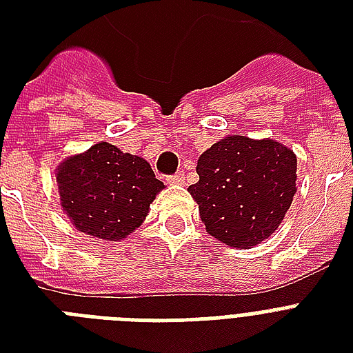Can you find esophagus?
I'll return each instance as SVG.
<instances>
[{"mask_svg": "<svg viewBox=\"0 0 353 353\" xmlns=\"http://www.w3.org/2000/svg\"><path fill=\"white\" fill-rule=\"evenodd\" d=\"M166 183H168V185H183V183H185V176L179 172V174H174V176L166 177Z\"/></svg>", "mask_w": 353, "mask_h": 353, "instance_id": "34e87169", "label": "esophagus"}]
</instances>
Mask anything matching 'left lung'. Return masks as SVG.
<instances>
[{"label":"left lung","mask_w":353,"mask_h":353,"mask_svg":"<svg viewBox=\"0 0 353 353\" xmlns=\"http://www.w3.org/2000/svg\"><path fill=\"white\" fill-rule=\"evenodd\" d=\"M199 181L188 187L205 229L234 249L273 234L296 192V157L273 139L231 135L198 159Z\"/></svg>","instance_id":"1"}]
</instances>
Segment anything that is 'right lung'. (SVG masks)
I'll use <instances>...</instances> for the list:
<instances>
[{
	"mask_svg": "<svg viewBox=\"0 0 353 353\" xmlns=\"http://www.w3.org/2000/svg\"><path fill=\"white\" fill-rule=\"evenodd\" d=\"M62 209L80 232L117 241L144 221L150 203L165 188L152 166L110 143L93 144L58 166Z\"/></svg>",
	"mask_w": 353,
	"mask_h": 353,
	"instance_id": "1",
	"label": "right lung"
}]
</instances>
